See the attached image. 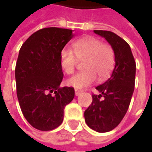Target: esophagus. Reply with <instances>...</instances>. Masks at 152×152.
Listing matches in <instances>:
<instances>
[{"mask_svg":"<svg viewBox=\"0 0 152 152\" xmlns=\"http://www.w3.org/2000/svg\"><path fill=\"white\" fill-rule=\"evenodd\" d=\"M81 92H82V91L78 90V89H76V90H75V94H76V96H78V95H80V94H81Z\"/></svg>","mask_w":152,"mask_h":152,"instance_id":"1","label":"esophagus"}]
</instances>
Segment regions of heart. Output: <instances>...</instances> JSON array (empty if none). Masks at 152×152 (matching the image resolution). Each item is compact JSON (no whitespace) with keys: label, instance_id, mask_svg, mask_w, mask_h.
<instances>
[{"label":"heart","instance_id":"b5f03b06","mask_svg":"<svg viewBox=\"0 0 152 152\" xmlns=\"http://www.w3.org/2000/svg\"><path fill=\"white\" fill-rule=\"evenodd\" d=\"M77 59L84 60L83 68L86 70L67 79L66 85L82 89L95 82L96 75L102 80L111 74L115 63L114 50L98 38L86 37L73 42L72 50H63L61 52L60 64L64 72L72 74Z\"/></svg>","mask_w":152,"mask_h":152}]
</instances>
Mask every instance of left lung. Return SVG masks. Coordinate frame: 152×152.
Instances as JSON below:
<instances>
[{
  "label": "left lung",
  "mask_w": 152,
  "mask_h": 152,
  "mask_svg": "<svg viewBox=\"0 0 152 152\" xmlns=\"http://www.w3.org/2000/svg\"><path fill=\"white\" fill-rule=\"evenodd\" d=\"M94 31L111 45L115 64L111 77L96 87L100 94H93L92 103L84 115L90 129L106 133L116 127L127 112L134 90L136 63L130 46L118 35L102 30Z\"/></svg>",
  "instance_id": "8db88e82"
}]
</instances>
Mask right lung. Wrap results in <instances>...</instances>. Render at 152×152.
<instances>
[{"mask_svg":"<svg viewBox=\"0 0 152 152\" xmlns=\"http://www.w3.org/2000/svg\"><path fill=\"white\" fill-rule=\"evenodd\" d=\"M73 37L70 29L42 28L19 50L15 66L17 97L25 119L37 129L58 127L65 107L74 99V88L59 87L63 78L60 53Z\"/></svg>","mask_w":152,"mask_h":152,"instance_id":"1","label":"right lung"}]
</instances>
